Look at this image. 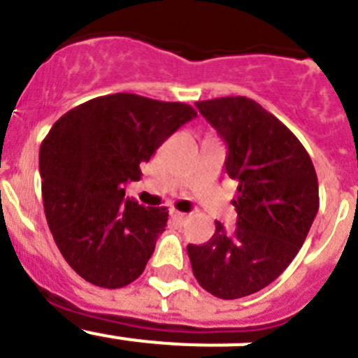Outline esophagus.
Masks as SVG:
<instances>
[{"label": "esophagus", "mask_w": 358, "mask_h": 358, "mask_svg": "<svg viewBox=\"0 0 358 358\" xmlns=\"http://www.w3.org/2000/svg\"><path fill=\"white\" fill-rule=\"evenodd\" d=\"M170 218H172V220H176V222L182 224L186 218H188V215L181 213V211H177V210H170Z\"/></svg>", "instance_id": "1"}]
</instances>
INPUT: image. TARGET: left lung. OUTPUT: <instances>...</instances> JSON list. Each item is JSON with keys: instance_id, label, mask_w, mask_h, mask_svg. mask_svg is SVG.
Instances as JSON below:
<instances>
[{"instance_id": "1", "label": "left lung", "mask_w": 358, "mask_h": 358, "mask_svg": "<svg viewBox=\"0 0 358 358\" xmlns=\"http://www.w3.org/2000/svg\"><path fill=\"white\" fill-rule=\"evenodd\" d=\"M227 145L226 172L238 181L236 229L188 245L199 285L220 299L258 292L301 249L319 210V185L308 152L280 120L245 96L195 103Z\"/></svg>"}]
</instances>
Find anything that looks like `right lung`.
Wrapping results in <instances>:
<instances>
[{
  "label": "right lung",
  "mask_w": 358,
  "mask_h": 358,
  "mask_svg": "<svg viewBox=\"0 0 358 358\" xmlns=\"http://www.w3.org/2000/svg\"><path fill=\"white\" fill-rule=\"evenodd\" d=\"M197 110L132 93L73 107L41 143L43 204L57 248L69 267L103 289H122L145 271L166 227V208L125 201L140 164Z\"/></svg>",
  "instance_id": "1"
}]
</instances>
